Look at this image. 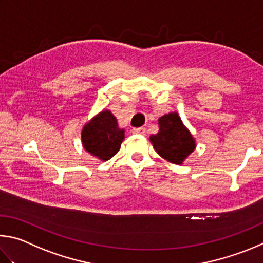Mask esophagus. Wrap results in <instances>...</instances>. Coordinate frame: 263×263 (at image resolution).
<instances>
[{
  "mask_svg": "<svg viewBox=\"0 0 263 263\" xmlns=\"http://www.w3.org/2000/svg\"><path fill=\"white\" fill-rule=\"evenodd\" d=\"M132 133H133V134L144 135L145 134V128H143V127H141V128H133Z\"/></svg>",
  "mask_w": 263,
  "mask_h": 263,
  "instance_id": "1",
  "label": "esophagus"
}]
</instances>
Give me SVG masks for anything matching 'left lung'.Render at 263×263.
Wrapping results in <instances>:
<instances>
[{"mask_svg":"<svg viewBox=\"0 0 263 263\" xmlns=\"http://www.w3.org/2000/svg\"><path fill=\"white\" fill-rule=\"evenodd\" d=\"M159 130L150 136V142L160 157L167 162L181 165L196 148L193 137L177 112H170L158 119Z\"/></svg>","mask_w":263,"mask_h":263,"instance_id":"left-lung-1","label":"left lung"}]
</instances>
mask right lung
Wrapping results in <instances>:
<instances>
[{"mask_svg": "<svg viewBox=\"0 0 263 263\" xmlns=\"http://www.w3.org/2000/svg\"><path fill=\"white\" fill-rule=\"evenodd\" d=\"M82 144L93 157L106 162L117 155L124 140V129L109 109H103L89 120L81 133Z\"/></svg>", "mask_w": 263, "mask_h": 263, "instance_id": "obj_1", "label": "right lung"}]
</instances>
